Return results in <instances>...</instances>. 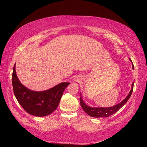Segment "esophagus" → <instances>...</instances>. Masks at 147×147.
I'll list each match as a JSON object with an SVG mask.
<instances>
[{
    "instance_id": "1",
    "label": "esophagus",
    "mask_w": 147,
    "mask_h": 147,
    "mask_svg": "<svg viewBox=\"0 0 147 147\" xmlns=\"http://www.w3.org/2000/svg\"><path fill=\"white\" fill-rule=\"evenodd\" d=\"M74 80V81H78V79H77V78H75Z\"/></svg>"
}]
</instances>
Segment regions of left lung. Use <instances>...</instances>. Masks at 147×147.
<instances>
[{
    "label": "left lung",
    "mask_w": 147,
    "mask_h": 147,
    "mask_svg": "<svg viewBox=\"0 0 147 147\" xmlns=\"http://www.w3.org/2000/svg\"><path fill=\"white\" fill-rule=\"evenodd\" d=\"M130 60L131 61V60L130 59ZM133 66V69H134V66ZM134 83L133 82L131 85V89L128 94V95L126 96L124 100H123L121 102H120L119 103L116 105L115 106L108 107V108H93L90 107L84 103L83 101L81 94H80V104L82 108V109L85 111V112L88 114L89 116L93 117H109V116L115 113L116 112H117L122 107H123L125 103L127 102V100L129 99L131 95V94L133 92V86H134Z\"/></svg>",
    "instance_id": "left-lung-1"
}]
</instances>
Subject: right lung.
I'll list each match as a JSON object with an SVG mask.
<instances>
[{"label": "right lung", "instance_id": "add662e5", "mask_svg": "<svg viewBox=\"0 0 147 147\" xmlns=\"http://www.w3.org/2000/svg\"><path fill=\"white\" fill-rule=\"evenodd\" d=\"M69 84L63 82L43 91L30 90L20 82L14 64L12 75L14 94L20 105L31 115L43 117L52 113L57 108L63 93Z\"/></svg>", "mask_w": 147, "mask_h": 147}]
</instances>
